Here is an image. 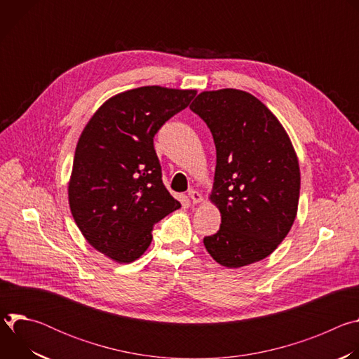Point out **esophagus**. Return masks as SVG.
<instances>
[{
	"label": "esophagus",
	"instance_id": "obj_1",
	"mask_svg": "<svg viewBox=\"0 0 359 359\" xmlns=\"http://www.w3.org/2000/svg\"><path fill=\"white\" fill-rule=\"evenodd\" d=\"M187 194H189V198L191 200L193 204H197V203H201V201H203V196H201L197 190H194V189H190V190L187 191Z\"/></svg>",
	"mask_w": 359,
	"mask_h": 359
}]
</instances>
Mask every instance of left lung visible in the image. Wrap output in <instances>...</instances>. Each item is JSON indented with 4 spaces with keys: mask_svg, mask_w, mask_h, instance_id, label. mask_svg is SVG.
<instances>
[{
    "mask_svg": "<svg viewBox=\"0 0 359 359\" xmlns=\"http://www.w3.org/2000/svg\"><path fill=\"white\" fill-rule=\"evenodd\" d=\"M190 109L209 126L216 144L210 201L222 215L203 243L222 266L238 269L270 255L297 216L299 166L276 115L248 92L204 90Z\"/></svg>",
    "mask_w": 359,
    "mask_h": 359,
    "instance_id": "left-lung-1",
    "label": "left lung"
}]
</instances>
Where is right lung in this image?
Instances as JSON below:
<instances>
[{
	"mask_svg": "<svg viewBox=\"0 0 359 359\" xmlns=\"http://www.w3.org/2000/svg\"><path fill=\"white\" fill-rule=\"evenodd\" d=\"M194 96V89L156 85L121 92L79 136L68 184L71 213L85 240L116 263L137 260L153 224L180 208L162 182L153 137Z\"/></svg>",
	"mask_w": 359,
	"mask_h": 359,
	"instance_id": "1",
	"label": "right lung"
}]
</instances>
